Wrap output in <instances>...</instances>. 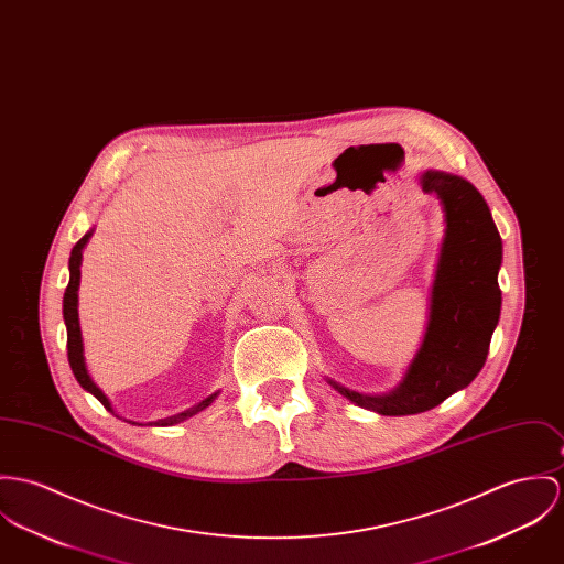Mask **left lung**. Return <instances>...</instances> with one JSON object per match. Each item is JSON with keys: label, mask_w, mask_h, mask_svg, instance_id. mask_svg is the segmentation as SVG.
Returning a JSON list of instances; mask_svg holds the SVG:
<instances>
[{"label": "left lung", "mask_w": 564, "mask_h": 564, "mask_svg": "<svg viewBox=\"0 0 564 564\" xmlns=\"http://www.w3.org/2000/svg\"><path fill=\"white\" fill-rule=\"evenodd\" d=\"M420 185L437 196L446 221L422 345L388 394H359L327 379L343 397L381 415L433 410L469 386L485 366L500 321L502 239L485 198L469 181L437 170H426Z\"/></svg>", "instance_id": "left-lung-1"}]
</instances>
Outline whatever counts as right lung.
<instances>
[{
  "label": "right lung",
  "mask_w": 564,
  "mask_h": 564,
  "mask_svg": "<svg viewBox=\"0 0 564 564\" xmlns=\"http://www.w3.org/2000/svg\"><path fill=\"white\" fill-rule=\"evenodd\" d=\"M90 237H93V230L86 232V235L75 243V248L70 250V258H68L70 280H68V286H66V293H64V302H62V314H64V325H66L68 364H70L73 375H75V379L79 381V386H82L84 390H88L93 397H97V399L101 401L102 408H107L111 413H116L113 408H111V403H109V399L102 394L101 388L93 381V377H90V372H88V368H86V358H84V343H82V327H79V312H77V302H79V300H77V297H79L77 291H79V278H82V269H79V267H82V252H84V248H86V243H88ZM217 394H219V392L210 394L203 403H198V405H194V408H189V410L181 411V413L170 415V417H163V420H156L154 426H172V424H178V422H183V420L196 415L198 411L206 410V408L217 399ZM131 424H135V422H131Z\"/></svg>",
  "instance_id": "right-lung-1"
}]
</instances>
